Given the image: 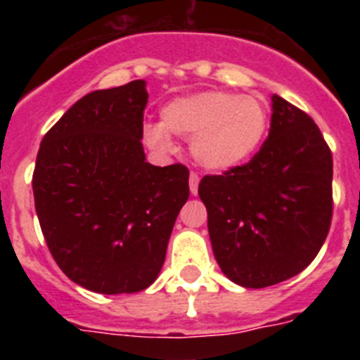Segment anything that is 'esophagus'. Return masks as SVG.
I'll return each mask as SVG.
<instances>
[{
  "instance_id": "34e87169",
  "label": "esophagus",
  "mask_w": 360,
  "mask_h": 360,
  "mask_svg": "<svg viewBox=\"0 0 360 360\" xmlns=\"http://www.w3.org/2000/svg\"><path fill=\"white\" fill-rule=\"evenodd\" d=\"M198 184H200V176L196 173L189 174V189L191 195H198Z\"/></svg>"
}]
</instances>
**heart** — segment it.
<instances>
[{
    "mask_svg": "<svg viewBox=\"0 0 360 360\" xmlns=\"http://www.w3.org/2000/svg\"><path fill=\"white\" fill-rule=\"evenodd\" d=\"M269 128L270 111L262 98L207 90L171 101L162 110V126H146L144 139L157 151L173 149L169 133L193 139L195 160L224 173L252 160Z\"/></svg>",
    "mask_w": 360,
    "mask_h": 360,
    "instance_id": "b5f03b06",
    "label": "heart"
}]
</instances>
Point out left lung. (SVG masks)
<instances>
[{
  "instance_id": "1",
  "label": "left lung",
  "mask_w": 360,
  "mask_h": 360,
  "mask_svg": "<svg viewBox=\"0 0 360 360\" xmlns=\"http://www.w3.org/2000/svg\"><path fill=\"white\" fill-rule=\"evenodd\" d=\"M333 160L308 113L272 97L270 133L247 164L205 174L212 252L231 281L265 288L307 269L332 224Z\"/></svg>"
}]
</instances>
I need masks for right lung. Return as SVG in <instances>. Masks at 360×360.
Masks as SVG:
<instances>
[{
    "instance_id": "obj_1",
    "label": "right lung",
    "mask_w": 360,
    "mask_h": 360,
    "mask_svg": "<svg viewBox=\"0 0 360 360\" xmlns=\"http://www.w3.org/2000/svg\"><path fill=\"white\" fill-rule=\"evenodd\" d=\"M144 81L84 95L41 141L32 176L41 231L59 269L98 294H133L160 272L189 198L184 164L142 148Z\"/></svg>"
}]
</instances>
